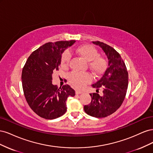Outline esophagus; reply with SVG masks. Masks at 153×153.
Here are the masks:
<instances>
[{
	"mask_svg": "<svg viewBox=\"0 0 153 153\" xmlns=\"http://www.w3.org/2000/svg\"><path fill=\"white\" fill-rule=\"evenodd\" d=\"M75 92H76V94H80L82 93L83 91L82 90H80V89H76Z\"/></svg>",
	"mask_w": 153,
	"mask_h": 153,
	"instance_id": "1",
	"label": "esophagus"
}]
</instances>
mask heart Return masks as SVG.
<instances>
[{"instance_id":"obj_1","label":"heart","mask_w":153,"mask_h":153,"mask_svg":"<svg viewBox=\"0 0 153 153\" xmlns=\"http://www.w3.org/2000/svg\"><path fill=\"white\" fill-rule=\"evenodd\" d=\"M75 52L85 61L89 62V68L96 75L102 74L106 70L107 62L103 57L98 56V51L94 47L90 45H84L78 47ZM69 60L70 55L69 52H65L62 55L61 66L64 68L68 67ZM69 80L75 86L83 87L92 81V76L87 73L73 72L69 76Z\"/></svg>"}]
</instances>
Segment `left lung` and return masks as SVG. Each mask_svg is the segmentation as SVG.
<instances>
[{
  "instance_id": "left-lung-1",
  "label": "left lung",
  "mask_w": 153,
  "mask_h": 153,
  "mask_svg": "<svg viewBox=\"0 0 153 153\" xmlns=\"http://www.w3.org/2000/svg\"><path fill=\"white\" fill-rule=\"evenodd\" d=\"M92 43L103 50L108 59V67L102 77L92 85L97 92L90 94L91 102L84 109L91 116L102 118L115 112L122 105L128 89V73L121 55L114 48L100 41ZM99 88L103 89L102 95L97 93Z\"/></svg>"
}]
</instances>
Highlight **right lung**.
Listing matches in <instances>:
<instances>
[{"label": "right lung", "mask_w": 153, "mask_h": 153, "mask_svg": "<svg viewBox=\"0 0 153 153\" xmlns=\"http://www.w3.org/2000/svg\"><path fill=\"white\" fill-rule=\"evenodd\" d=\"M75 40L47 43L32 52L23 68L22 81L25 99L41 117L54 119L67 110L66 100L75 91L68 85L59 88L52 84V74L59 70L62 54Z\"/></svg>", "instance_id": "add662e5"}]
</instances>
